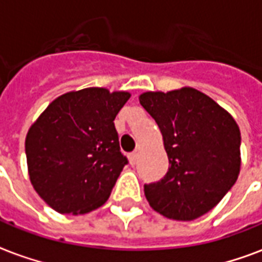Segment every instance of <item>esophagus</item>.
<instances>
[{
	"mask_svg": "<svg viewBox=\"0 0 262 262\" xmlns=\"http://www.w3.org/2000/svg\"><path fill=\"white\" fill-rule=\"evenodd\" d=\"M137 159H139V155H137L136 152H133V154L129 155V162H130L132 166H135V164L137 163Z\"/></svg>",
	"mask_w": 262,
	"mask_h": 262,
	"instance_id": "1",
	"label": "esophagus"
}]
</instances>
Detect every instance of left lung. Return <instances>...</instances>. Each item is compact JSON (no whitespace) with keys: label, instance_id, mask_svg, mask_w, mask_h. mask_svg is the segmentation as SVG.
<instances>
[{"label":"left lung","instance_id":"obj_1","mask_svg":"<svg viewBox=\"0 0 262 262\" xmlns=\"http://www.w3.org/2000/svg\"><path fill=\"white\" fill-rule=\"evenodd\" d=\"M139 99L159 126L170 163L160 181L144 185L148 203L168 219L189 222L205 215L239 175L241 132L235 119L190 87L144 92Z\"/></svg>","mask_w":262,"mask_h":262}]
</instances>
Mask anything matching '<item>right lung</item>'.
<instances>
[{
    "instance_id": "obj_1",
    "label": "right lung",
    "mask_w": 262,
    "mask_h": 262,
    "mask_svg": "<svg viewBox=\"0 0 262 262\" xmlns=\"http://www.w3.org/2000/svg\"><path fill=\"white\" fill-rule=\"evenodd\" d=\"M129 92L84 88L53 100L26 137L32 186L54 211L83 215L102 207L127 164L114 119Z\"/></svg>"
}]
</instances>
